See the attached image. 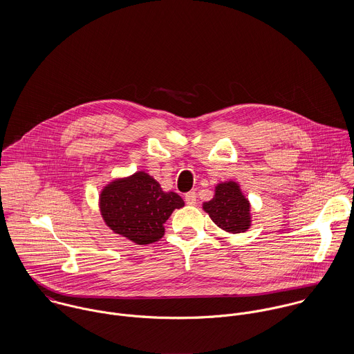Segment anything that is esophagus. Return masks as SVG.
<instances>
[{
  "mask_svg": "<svg viewBox=\"0 0 354 354\" xmlns=\"http://www.w3.org/2000/svg\"><path fill=\"white\" fill-rule=\"evenodd\" d=\"M185 203H187L188 205L196 204V194H195V191H191V192H188V194L185 195Z\"/></svg>",
  "mask_w": 354,
  "mask_h": 354,
  "instance_id": "obj_1",
  "label": "esophagus"
}]
</instances>
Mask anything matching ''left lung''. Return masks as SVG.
I'll return each instance as SVG.
<instances>
[{
  "instance_id": "left-lung-1",
  "label": "left lung",
  "mask_w": 354,
  "mask_h": 354,
  "mask_svg": "<svg viewBox=\"0 0 354 354\" xmlns=\"http://www.w3.org/2000/svg\"><path fill=\"white\" fill-rule=\"evenodd\" d=\"M203 209L218 227L227 233H244L252 222L251 203L234 181L218 184L214 198L209 202L203 203Z\"/></svg>"
}]
</instances>
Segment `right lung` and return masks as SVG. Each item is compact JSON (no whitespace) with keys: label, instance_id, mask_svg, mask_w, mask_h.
Here are the masks:
<instances>
[{"label":"right lung","instance_id":"right-lung-1","mask_svg":"<svg viewBox=\"0 0 354 354\" xmlns=\"http://www.w3.org/2000/svg\"><path fill=\"white\" fill-rule=\"evenodd\" d=\"M184 204L180 195L163 192L159 183L145 171L111 181L100 196L104 223L114 233L139 245L162 239L163 223L176 208Z\"/></svg>","mask_w":354,"mask_h":354}]
</instances>
